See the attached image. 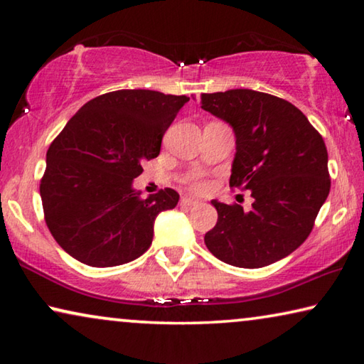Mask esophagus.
Here are the masks:
<instances>
[{"instance_id": "34e87169", "label": "esophagus", "mask_w": 364, "mask_h": 364, "mask_svg": "<svg viewBox=\"0 0 364 364\" xmlns=\"http://www.w3.org/2000/svg\"><path fill=\"white\" fill-rule=\"evenodd\" d=\"M199 204V200L194 199V197H189V196H184L181 197V205H186V207H194Z\"/></svg>"}]
</instances>
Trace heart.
<instances>
[{
  "instance_id": "obj_1",
  "label": "heart",
  "mask_w": 364,
  "mask_h": 364,
  "mask_svg": "<svg viewBox=\"0 0 364 364\" xmlns=\"http://www.w3.org/2000/svg\"><path fill=\"white\" fill-rule=\"evenodd\" d=\"M184 183L188 184L189 189L196 191V193H204V191L208 189L210 183H208L204 176L199 173H191L186 178H184Z\"/></svg>"
}]
</instances>
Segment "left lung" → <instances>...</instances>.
<instances>
[{
    "label": "left lung",
    "instance_id": "obj_1",
    "mask_svg": "<svg viewBox=\"0 0 364 364\" xmlns=\"http://www.w3.org/2000/svg\"><path fill=\"white\" fill-rule=\"evenodd\" d=\"M200 107L232 127L230 186L254 197L249 212L212 200L218 221L205 234L207 249L239 268H262L292 254L310 236L331 189L323 136L294 104L260 91L205 93Z\"/></svg>",
    "mask_w": 364,
    "mask_h": 364
}]
</instances>
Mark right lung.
Listing matches in <instances>:
<instances>
[{
  "label": "right lung",
  "mask_w": 364,
  "mask_h": 364,
  "mask_svg": "<svg viewBox=\"0 0 364 364\" xmlns=\"http://www.w3.org/2000/svg\"><path fill=\"white\" fill-rule=\"evenodd\" d=\"M188 96L119 90L85 104L46 152L40 183L46 225L67 254L90 267H117L151 247L154 220L175 208L165 188L143 199L132 188L156 159Z\"/></svg>",
  "instance_id": "1"
}]
</instances>
